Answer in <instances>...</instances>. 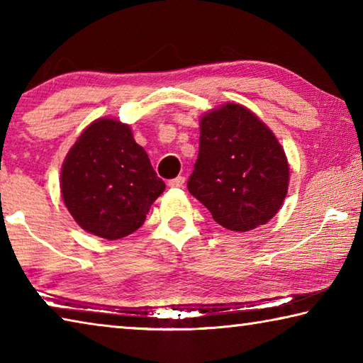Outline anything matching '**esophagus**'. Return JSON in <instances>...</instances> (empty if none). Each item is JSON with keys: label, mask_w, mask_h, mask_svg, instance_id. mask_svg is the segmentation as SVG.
I'll list each match as a JSON object with an SVG mask.
<instances>
[{"label": "esophagus", "mask_w": 363, "mask_h": 363, "mask_svg": "<svg viewBox=\"0 0 363 363\" xmlns=\"http://www.w3.org/2000/svg\"><path fill=\"white\" fill-rule=\"evenodd\" d=\"M184 182H186V177H184V176H177V177H174V179H171V181L168 182V186H169V187H174V189H179V187L184 186Z\"/></svg>", "instance_id": "obj_1"}]
</instances>
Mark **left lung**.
<instances>
[{
	"label": "left lung",
	"mask_w": 363,
	"mask_h": 363,
	"mask_svg": "<svg viewBox=\"0 0 363 363\" xmlns=\"http://www.w3.org/2000/svg\"><path fill=\"white\" fill-rule=\"evenodd\" d=\"M290 168L274 133L238 104L201 116L200 149L187 189L219 225L248 232L281 208Z\"/></svg>",
	"instance_id": "8db88e82"
}]
</instances>
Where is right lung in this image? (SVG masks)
<instances>
[{
    "instance_id": "1",
    "label": "right lung",
    "mask_w": 363,
    "mask_h": 363,
    "mask_svg": "<svg viewBox=\"0 0 363 363\" xmlns=\"http://www.w3.org/2000/svg\"><path fill=\"white\" fill-rule=\"evenodd\" d=\"M164 182L131 128L113 118L91 123L67 153L60 192L86 232L118 240L138 230Z\"/></svg>"
}]
</instances>
